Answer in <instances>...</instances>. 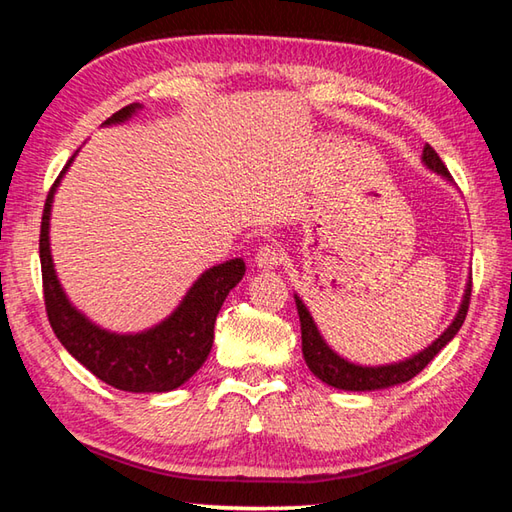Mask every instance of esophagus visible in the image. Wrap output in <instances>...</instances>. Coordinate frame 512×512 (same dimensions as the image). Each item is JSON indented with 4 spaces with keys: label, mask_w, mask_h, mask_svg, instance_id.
<instances>
[{
    "label": "esophagus",
    "mask_w": 512,
    "mask_h": 512,
    "mask_svg": "<svg viewBox=\"0 0 512 512\" xmlns=\"http://www.w3.org/2000/svg\"><path fill=\"white\" fill-rule=\"evenodd\" d=\"M255 264L264 270H275L282 264V253L275 246H262L255 255Z\"/></svg>",
    "instance_id": "esophagus-1"
}]
</instances>
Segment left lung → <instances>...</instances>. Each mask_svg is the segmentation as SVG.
Listing matches in <instances>:
<instances>
[{
    "label": "left lung",
    "instance_id": "8db88e82",
    "mask_svg": "<svg viewBox=\"0 0 512 512\" xmlns=\"http://www.w3.org/2000/svg\"><path fill=\"white\" fill-rule=\"evenodd\" d=\"M422 164L437 173L442 179H446L448 184H453L450 179L448 168L444 166L442 159L435 153L428 144L424 146L422 153ZM468 302H470V277L464 288V297L462 304H459V310L450 326L439 335L433 344H428L424 350L410 355L402 362H393V364H382V366H362L355 362H348L346 357H342L328 346L324 335L319 333V328L315 324L313 315H310L308 306L304 304V299L295 293V304H297V313H299V324H302V353L306 364L317 379H322L324 384L333 386L337 390H350V393H368V390H382L390 388L397 384H404L408 379H413L415 375L422 373V370L433 362V357L442 350L450 339H453L459 328H462L466 313H468Z\"/></svg>",
    "mask_w": 512,
    "mask_h": 512
}]
</instances>
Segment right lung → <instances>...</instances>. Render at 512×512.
Returning a JSON list of instances; mask_svg holds the SVG:
<instances>
[{"mask_svg":"<svg viewBox=\"0 0 512 512\" xmlns=\"http://www.w3.org/2000/svg\"><path fill=\"white\" fill-rule=\"evenodd\" d=\"M142 108V104H130L108 117L102 126L124 124ZM75 155L68 159L50 188L42 215L39 262H42L48 322L68 353L108 386L126 393H168L186 384L206 362L213 348L219 308L230 290L242 282L246 264L242 257H235L204 270L186 290L173 313L139 333H115L95 324L68 299L50 253L53 199Z\"/></svg>","mask_w":512,"mask_h":512,"instance_id":"add662e5","label":"right lung"}]
</instances>
